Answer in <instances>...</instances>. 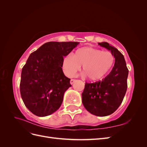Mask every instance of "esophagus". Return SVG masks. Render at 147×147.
<instances>
[{"mask_svg": "<svg viewBox=\"0 0 147 147\" xmlns=\"http://www.w3.org/2000/svg\"><path fill=\"white\" fill-rule=\"evenodd\" d=\"M77 81V80H75V79H72V80H70V84H74L75 82H76Z\"/></svg>", "mask_w": 147, "mask_h": 147, "instance_id": "obj_1", "label": "esophagus"}]
</instances>
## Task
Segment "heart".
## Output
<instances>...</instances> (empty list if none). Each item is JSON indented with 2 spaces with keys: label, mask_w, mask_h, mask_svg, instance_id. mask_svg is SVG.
I'll use <instances>...</instances> for the list:
<instances>
[{
  "label": "heart",
  "mask_w": 147,
  "mask_h": 147,
  "mask_svg": "<svg viewBox=\"0 0 147 147\" xmlns=\"http://www.w3.org/2000/svg\"><path fill=\"white\" fill-rule=\"evenodd\" d=\"M115 57L110 51L92 47L78 48L72 55L65 56L63 61V69L67 76L73 77L80 69L91 81L96 82L105 77L112 69Z\"/></svg>",
  "instance_id": "heart-1"
}]
</instances>
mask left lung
Returning <instances> with one entry per match:
<instances>
[{"label": "left lung", "instance_id": "left-lung-1", "mask_svg": "<svg viewBox=\"0 0 147 147\" xmlns=\"http://www.w3.org/2000/svg\"><path fill=\"white\" fill-rule=\"evenodd\" d=\"M98 44L113 55L114 66L101 82L85 83L82 102L84 108L91 114L105 117L115 112L122 103L127 90L129 70L124 56L116 48L110 46L107 42Z\"/></svg>", "mask_w": 147, "mask_h": 147}]
</instances>
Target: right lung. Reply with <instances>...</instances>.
<instances>
[{"label":"right lung","mask_w":147,"mask_h":147,"mask_svg":"<svg viewBox=\"0 0 147 147\" xmlns=\"http://www.w3.org/2000/svg\"><path fill=\"white\" fill-rule=\"evenodd\" d=\"M78 42H50L31 53L22 69L20 93L26 105L38 117H46L58 109L70 79L63 71L64 56Z\"/></svg>","instance_id":"1"}]
</instances>
